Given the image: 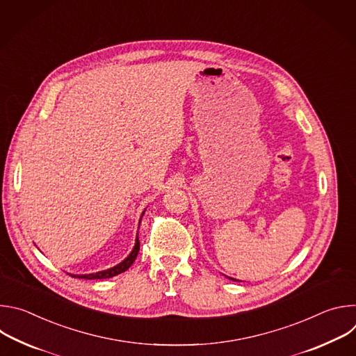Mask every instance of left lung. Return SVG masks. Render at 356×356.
I'll use <instances>...</instances> for the list:
<instances>
[{
	"label": "left lung",
	"instance_id": "1",
	"mask_svg": "<svg viewBox=\"0 0 356 356\" xmlns=\"http://www.w3.org/2000/svg\"><path fill=\"white\" fill-rule=\"evenodd\" d=\"M229 279H231V280H235V279H232V277H229ZM236 282H238V280H236Z\"/></svg>",
	"mask_w": 356,
	"mask_h": 356
}]
</instances>
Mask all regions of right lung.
<instances>
[{
    "label": "right lung",
    "instance_id": "1",
    "mask_svg": "<svg viewBox=\"0 0 356 356\" xmlns=\"http://www.w3.org/2000/svg\"><path fill=\"white\" fill-rule=\"evenodd\" d=\"M143 213H145V211H143ZM143 213H142V216H143ZM142 216H140V218H142ZM138 252H139V239H138V236H136L134 249L131 250L129 255H128V257H127L121 264H118L117 266L110 268V269H106V270H101V272L90 273V275H70V276L77 277V279H87V280L114 277V276H117V275H120V273H122V272H125V270H128V269H129V266L134 264V261H135V259H136V257H138Z\"/></svg>",
    "mask_w": 356,
    "mask_h": 356
}]
</instances>
